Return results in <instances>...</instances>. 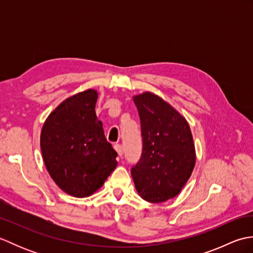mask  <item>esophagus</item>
<instances>
[{
	"mask_svg": "<svg viewBox=\"0 0 253 253\" xmlns=\"http://www.w3.org/2000/svg\"><path fill=\"white\" fill-rule=\"evenodd\" d=\"M114 148L116 150V152L118 153V155H120V157H122L123 153H124V148H123L122 144L116 143V144H114Z\"/></svg>",
	"mask_w": 253,
	"mask_h": 253,
	"instance_id": "1",
	"label": "esophagus"
}]
</instances>
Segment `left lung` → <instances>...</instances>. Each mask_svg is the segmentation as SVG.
<instances>
[{"label": "left lung", "mask_w": 253, "mask_h": 253, "mask_svg": "<svg viewBox=\"0 0 253 253\" xmlns=\"http://www.w3.org/2000/svg\"><path fill=\"white\" fill-rule=\"evenodd\" d=\"M140 117L142 153L131 168L135 187L144 200L164 202L185 186L196 163L190 127L173 106L144 92L133 96Z\"/></svg>", "instance_id": "left-lung-1"}]
</instances>
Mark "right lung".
<instances>
[{
	"label": "right lung",
	"instance_id": "right-lung-1",
	"mask_svg": "<svg viewBox=\"0 0 253 253\" xmlns=\"http://www.w3.org/2000/svg\"><path fill=\"white\" fill-rule=\"evenodd\" d=\"M98 92L89 89L63 101L46 118L40 146L46 169L63 191L77 198L92 195L117 166L95 114Z\"/></svg>",
	"mask_w": 253,
	"mask_h": 253
}]
</instances>
